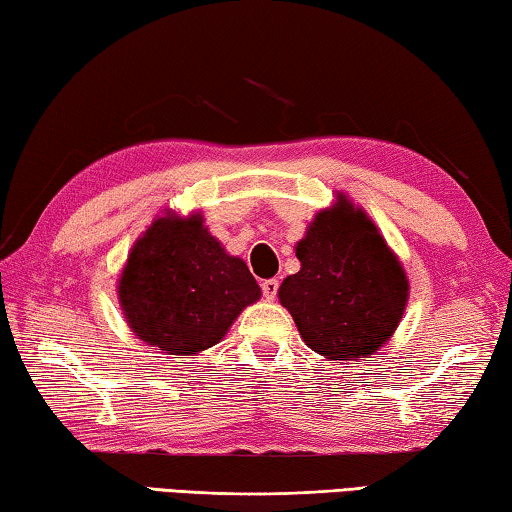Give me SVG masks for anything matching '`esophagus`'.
I'll use <instances>...</instances> for the list:
<instances>
[{"mask_svg":"<svg viewBox=\"0 0 512 512\" xmlns=\"http://www.w3.org/2000/svg\"><path fill=\"white\" fill-rule=\"evenodd\" d=\"M277 287H280V282H277L275 277H271V280H264V282H262V291H264V296H266L268 300L275 298Z\"/></svg>","mask_w":512,"mask_h":512,"instance_id":"obj_1","label":"esophagus"}]
</instances>
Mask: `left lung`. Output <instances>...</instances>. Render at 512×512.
I'll return each mask as SVG.
<instances>
[{
  "mask_svg": "<svg viewBox=\"0 0 512 512\" xmlns=\"http://www.w3.org/2000/svg\"><path fill=\"white\" fill-rule=\"evenodd\" d=\"M300 271L277 289L307 348L359 361L391 341L409 302V277L375 221L343 192L318 210L296 244Z\"/></svg>",
  "mask_w": 512,
  "mask_h": 512,
  "instance_id": "left-lung-1",
  "label": "left lung"
}]
</instances>
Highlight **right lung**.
<instances>
[{
  "mask_svg": "<svg viewBox=\"0 0 512 512\" xmlns=\"http://www.w3.org/2000/svg\"><path fill=\"white\" fill-rule=\"evenodd\" d=\"M121 314L137 339L176 357L219 343L262 298L246 262L205 228L201 212L155 216L117 280Z\"/></svg>",
  "mask_w": 512,
  "mask_h": 512,
  "instance_id": "1",
  "label": "right lung"
}]
</instances>
